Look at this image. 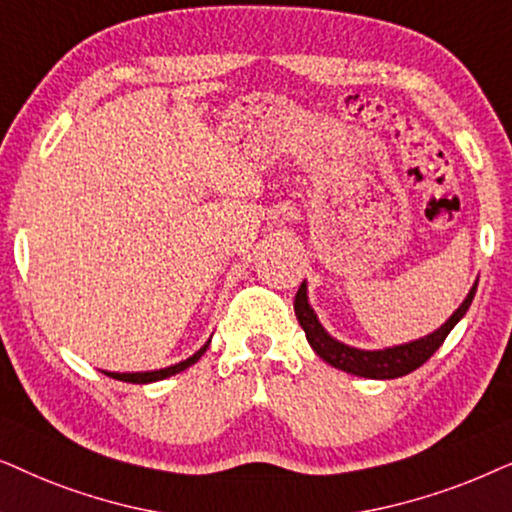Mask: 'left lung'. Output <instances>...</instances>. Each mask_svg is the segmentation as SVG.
<instances>
[{"label":"left lung","mask_w":512,"mask_h":512,"mask_svg":"<svg viewBox=\"0 0 512 512\" xmlns=\"http://www.w3.org/2000/svg\"><path fill=\"white\" fill-rule=\"evenodd\" d=\"M475 290H478V278H475L473 288L468 290L466 299L459 304V309H456L438 330H433L431 335L414 339V342L386 346V349H356V346H349L332 337L318 320L316 311L311 309L306 281L299 285L297 290L295 316L299 320V325H302V330L306 332V342L311 344V349L316 351L327 365L365 379H398L417 370V367L424 365L426 360L440 349L445 337L454 330V325L466 316L468 306L475 297Z\"/></svg>","instance_id":"1"}]
</instances>
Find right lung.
Returning <instances> with one entry per match:
<instances>
[{
    "mask_svg": "<svg viewBox=\"0 0 512 512\" xmlns=\"http://www.w3.org/2000/svg\"><path fill=\"white\" fill-rule=\"evenodd\" d=\"M208 346H210V339L201 346L199 351L194 353V356H189L187 360H180V363H175L170 367H161V370H152V372H105V374H107V377H112V379L128 381V384H152V381L168 379V377H173V374L187 370V367H192L196 360H199L203 353H206Z\"/></svg>",
    "mask_w": 512,
    "mask_h": 512,
    "instance_id": "obj_1",
    "label": "right lung"
}]
</instances>
